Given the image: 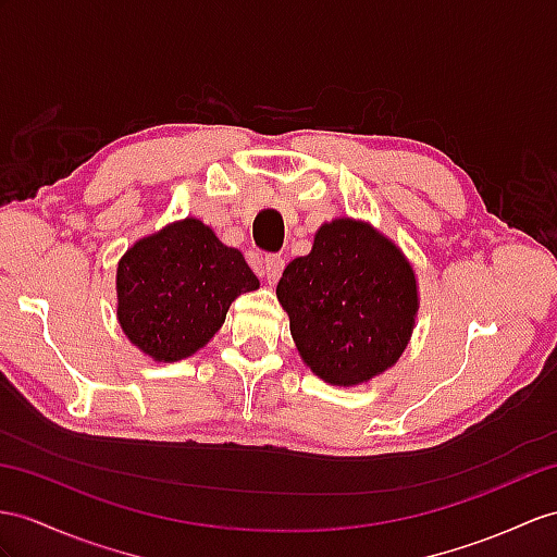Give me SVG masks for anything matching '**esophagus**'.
Here are the masks:
<instances>
[{
	"label": "esophagus",
	"instance_id": "1",
	"mask_svg": "<svg viewBox=\"0 0 557 557\" xmlns=\"http://www.w3.org/2000/svg\"><path fill=\"white\" fill-rule=\"evenodd\" d=\"M262 264H264V267H262L264 278H267L269 283H276V281L281 278L283 267H286V260H283L281 255L269 252V255H264V262H262Z\"/></svg>",
	"mask_w": 557,
	"mask_h": 557
}]
</instances>
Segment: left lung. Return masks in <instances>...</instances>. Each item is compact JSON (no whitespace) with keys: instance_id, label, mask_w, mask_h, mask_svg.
I'll return each instance as SVG.
<instances>
[{"instance_id":"8db88e82","label":"left lung","mask_w":557,"mask_h":557,"mask_svg":"<svg viewBox=\"0 0 557 557\" xmlns=\"http://www.w3.org/2000/svg\"><path fill=\"white\" fill-rule=\"evenodd\" d=\"M297 351L331 385L383 373L409 343L416 276L392 240L355 220L323 224L276 286Z\"/></svg>"}]
</instances>
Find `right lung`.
Segmentation results:
<instances>
[{"label":"right lung","instance_id":"1","mask_svg":"<svg viewBox=\"0 0 557 557\" xmlns=\"http://www.w3.org/2000/svg\"><path fill=\"white\" fill-rule=\"evenodd\" d=\"M260 281L212 228L184 220L141 238L117 267L122 331L156 361L191 357L222 329L240 293Z\"/></svg>","mask_w":557,"mask_h":557}]
</instances>
